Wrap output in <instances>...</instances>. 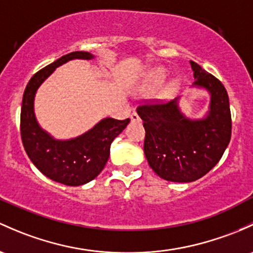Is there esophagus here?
<instances>
[{
  "instance_id": "esophagus-1",
  "label": "esophagus",
  "mask_w": 253,
  "mask_h": 253,
  "mask_svg": "<svg viewBox=\"0 0 253 253\" xmlns=\"http://www.w3.org/2000/svg\"><path fill=\"white\" fill-rule=\"evenodd\" d=\"M131 120L132 121H140V118H139V115L135 113V111H133V113L131 114Z\"/></svg>"
}]
</instances>
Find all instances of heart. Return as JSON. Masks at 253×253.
<instances>
[{
    "mask_svg": "<svg viewBox=\"0 0 253 253\" xmlns=\"http://www.w3.org/2000/svg\"><path fill=\"white\" fill-rule=\"evenodd\" d=\"M167 78V71L165 70L161 66L158 68H153L150 71H148V74L145 75L144 81H143V87H144L145 91L151 92L155 91L158 87H160L165 82V80ZM178 87H179V80L173 79L172 81H169L166 84V87L162 91V95L166 98L171 97L174 94V92L177 91Z\"/></svg>",
    "mask_w": 253,
    "mask_h": 253,
    "instance_id": "obj_1",
    "label": "heart"
}]
</instances>
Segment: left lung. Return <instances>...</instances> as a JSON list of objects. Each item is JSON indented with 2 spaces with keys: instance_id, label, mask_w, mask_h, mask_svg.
<instances>
[{
  "instance_id": "1",
  "label": "left lung",
  "mask_w": 253,
  "mask_h": 253,
  "mask_svg": "<svg viewBox=\"0 0 253 253\" xmlns=\"http://www.w3.org/2000/svg\"><path fill=\"white\" fill-rule=\"evenodd\" d=\"M193 86L210 93L205 118L191 120L179 110L178 99L147 103L137 108L145 128L144 154L159 177L188 183L204 177L222 158L232 137V115L227 89L219 80L190 62Z\"/></svg>"
}]
</instances>
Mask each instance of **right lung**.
<instances>
[{"label":"right lung","instance_id":"right-lung-1","mask_svg":"<svg viewBox=\"0 0 253 253\" xmlns=\"http://www.w3.org/2000/svg\"><path fill=\"white\" fill-rule=\"evenodd\" d=\"M88 52H73L37 71L23 95L20 134L29 159L49 179L78 187L94 179L104 169L113 140L126 128L129 119L105 118L86 133L68 140L54 139L40 127L34 111L36 91L55 68L73 59L91 60Z\"/></svg>","mask_w":253,"mask_h":253}]
</instances>
